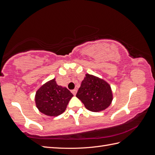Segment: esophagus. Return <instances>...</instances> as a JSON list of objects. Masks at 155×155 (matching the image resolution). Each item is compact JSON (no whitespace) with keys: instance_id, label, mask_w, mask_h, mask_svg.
Returning a JSON list of instances; mask_svg holds the SVG:
<instances>
[{"instance_id":"1","label":"esophagus","mask_w":155,"mask_h":155,"mask_svg":"<svg viewBox=\"0 0 155 155\" xmlns=\"http://www.w3.org/2000/svg\"><path fill=\"white\" fill-rule=\"evenodd\" d=\"M71 92L74 95H76V93H77V90H76V89H74V90H72Z\"/></svg>"}]
</instances>
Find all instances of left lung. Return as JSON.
<instances>
[{
    "mask_svg": "<svg viewBox=\"0 0 155 155\" xmlns=\"http://www.w3.org/2000/svg\"><path fill=\"white\" fill-rule=\"evenodd\" d=\"M85 107L92 112H99L109 107L112 100L110 85L103 79L86 74L76 94Z\"/></svg>",
    "mask_w": 155,
    "mask_h": 155,
    "instance_id": "left-lung-1",
    "label": "left lung"
}]
</instances>
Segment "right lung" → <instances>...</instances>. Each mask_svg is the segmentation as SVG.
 <instances>
[{"instance_id":"1","label":"right lung","mask_w":155,"mask_h":155,"mask_svg":"<svg viewBox=\"0 0 155 155\" xmlns=\"http://www.w3.org/2000/svg\"><path fill=\"white\" fill-rule=\"evenodd\" d=\"M72 94L65 87L58 85L53 79L42 86L35 94L37 109L46 115L56 116L65 110Z\"/></svg>"}]
</instances>
